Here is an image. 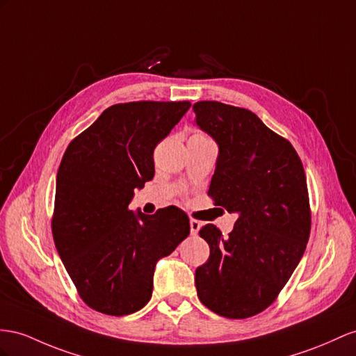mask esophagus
I'll list each match as a JSON object with an SVG mask.
<instances>
[{
  "instance_id": "1",
  "label": "esophagus",
  "mask_w": 356,
  "mask_h": 356,
  "mask_svg": "<svg viewBox=\"0 0 356 356\" xmlns=\"http://www.w3.org/2000/svg\"><path fill=\"white\" fill-rule=\"evenodd\" d=\"M189 225H191V234L195 236L198 233V230H200V227H202V222L197 221V220H191Z\"/></svg>"
}]
</instances>
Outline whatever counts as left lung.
<instances>
[{"label": "left lung", "instance_id": "obj_1", "mask_svg": "<svg viewBox=\"0 0 356 356\" xmlns=\"http://www.w3.org/2000/svg\"><path fill=\"white\" fill-rule=\"evenodd\" d=\"M193 109L220 147L207 194L238 215L227 238L213 224L200 230L211 256L195 270L197 295L216 314L247 318L277 299L304 256L312 230L305 171L293 145L250 109L215 100Z\"/></svg>", "mask_w": 356, "mask_h": 356}]
</instances>
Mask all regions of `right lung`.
<instances>
[{
    "instance_id": "1",
    "label": "right lung",
    "mask_w": 356,
    "mask_h": 356,
    "mask_svg": "<svg viewBox=\"0 0 356 356\" xmlns=\"http://www.w3.org/2000/svg\"><path fill=\"white\" fill-rule=\"evenodd\" d=\"M189 106L188 100L113 105L63 154L54 242L78 295L99 313L141 309L152 298L158 260L189 234V218L176 206L153 215L129 209L134 191L154 176V147Z\"/></svg>"
}]
</instances>
